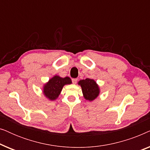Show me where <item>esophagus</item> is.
<instances>
[{
    "mask_svg": "<svg viewBox=\"0 0 150 150\" xmlns=\"http://www.w3.org/2000/svg\"><path fill=\"white\" fill-rule=\"evenodd\" d=\"M77 81H78L77 79H72V83H73V84H74V85H76V84L77 83Z\"/></svg>",
    "mask_w": 150,
    "mask_h": 150,
    "instance_id": "esophagus-1",
    "label": "esophagus"
}]
</instances>
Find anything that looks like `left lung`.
<instances>
[{
	"mask_svg": "<svg viewBox=\"0 0 150 150\" xmlns=\"http://www.w3.org/2000/svg\"><path fill=\"white\" fill-rule=\"evenodd\" d=\"M78 85L81 87L83 97L86 100L92 102L99 96L100 89L95 80L91 79L81 80L78 83Z\"/></svg>",
	"mask_w": 150,
	"mask_h": 150,
	"instance_id": "1",
	"label": "left lung"
}]
</instances>
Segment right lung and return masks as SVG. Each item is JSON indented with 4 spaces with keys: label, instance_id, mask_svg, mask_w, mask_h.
Instances as JSON below:
<instances>
[{
    "label": "right lung",
    "instance_id": "right-lung-1",
    "mask_svg": "<svg viewBox=\"0 0 150 150\" xmlns=\"http://www.w3.org/2000/svg\"><path fill=\"white\" fill-rule=\"evenodd\" d=\"M72 83L69 77H61L59 75H54L49 79V81L44 84L42 87V93L47 99L54 101L59 98L63 87L66 85Z\"/></svg>",
    "mask_w": 150,
    "mask_h": 150
}]
</instances>
